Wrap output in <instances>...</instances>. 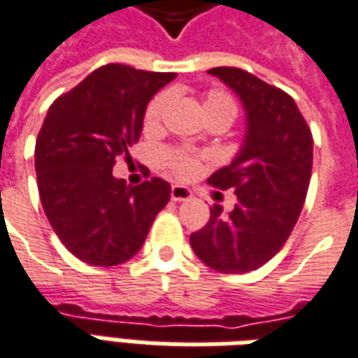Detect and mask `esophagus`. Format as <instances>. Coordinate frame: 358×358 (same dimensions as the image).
<instances>
[{"mask_svg": "<svg viewBox=\"0 0 358 358\" xmlns=\"http://www.w3.org/2000/svg\"><path fill=\"white\" fill-rule=\"evenodd\" d=\"M171 199L172 201H187V199H192V192L186 186H172Z\"/></svg>", "mask_w": 358, "mask_h": 358, "instance_id": "obj_1", "label": "esophagus"}]
</instances>
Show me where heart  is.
<instances>
[{
	"label": "heart",
	"instance_id": "b5f03b06",
	"mask_svg": "<svg viewBox=\"0 0 358 358\" xmlns=\"http://www.w3.org/2000/svg\"><path fill=\"white\" fill-rule=\"evenodd\" d=\"M169 103H171V95L159 94L157 97L151 99V103L148 105V110H145V124L148 126H157L161 120H163L164 113L169 109ZM203 109H205V115L207 113H226L228 117H236V103L228 94L224 92H209L205 95V101H203ZM169 164L172 166V171L176 172L182 178H189L194 176L197 169H199V163L197 159L192 155H186V153H178V155H169Z\"/></svg>",
	"mask_w": 358,
	"mask_h": 358
}]
</instances>
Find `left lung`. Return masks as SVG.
Returning a JSON list of instances; mask_svg holds the SVG:
<instances>
[{"label": "left lung", "instance_id": "1", "mask_svg": "<svg viewBox=\"0 0 358 358\" xmlns=\"http://www.w3.org/2000/svg\"><path fill=\"white\" fill-rule=\"evenodd\" d=\"M240 97L245 136L232 163L207 182L232 187L230 213L210 207V218L189 236L195 255L213 270L243 274L268 263L289 238L307 197L313 136L289 95L234 66L207 71Z\"/></svg>", "mask_w": 358, "mask_h": 358}]
</instances>
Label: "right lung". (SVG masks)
I'll list each match as a JSON object with an SVG mask.
<instances>
[{
  "label": "right lung",
  "instance_id": "add662e5",
  "mask_svg": "<svg viewBox=\"0 0 358 358\" xmlns=\"http://www.w3.org/2000/svg\"><path fill=\"white\" fill-rule=\"evenodd\" d=\"M176 78L105 65L51 105L36 141V174L45 217L74 257L115 266L143 245L171 184L128 186L113 176L117 157L140 140L151 97Z\"/></svg>",
  "mask_w": 358,
  "mask_h": 358
}]
</instances>
